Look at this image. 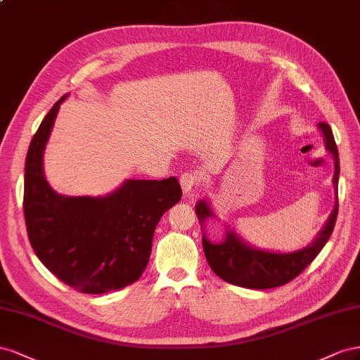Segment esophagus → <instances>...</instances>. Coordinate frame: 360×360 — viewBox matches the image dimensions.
<instances>
[{
	"label": "esophagus",
	"mask_w": 360,
	"mask_h": 360,
	"mask_svg": "<svg viewBox=\"0 0 360 360\" xmlns=\"http://www.w3.org/2000/svg\"><path fill=\"white\" fill-rule=\"evenodd\" d=\"M179 182H181V187H182V191L184 193H190L191 190L196 188L199 186V176L196 173L193 172H187V173H182L181 178H179Z\"/></svg>",
	"instance_id": "esophagus-1"
}]
</instances>
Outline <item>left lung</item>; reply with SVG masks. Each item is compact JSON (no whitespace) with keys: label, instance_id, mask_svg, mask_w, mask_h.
<instances>
[{"label":"left lung","instance_id":"8db88e82","mask_svg":"<svg viewBox=\"0 0 360 360\" xmlns=\"http://www.w3.org/2000/svg\"><path fill=\"white\" fill-rule=\"evenodd\" d=\"M318 129L324 137V145L335 161L333 187L336 191L335 208L327 219L324 228L316 235V238L306 248L291 253H276L269 250L256 249L245 243L233 231H226V237L221 243H212L207 237H202L203 252L211 270L221 277L223 281L232 285L243 286L250 290H269L276 288L295 279L316 255L321 252L326 243L330 238L338 217V179H340V157H338L333 132L327 123H318ZM196 214L199 221L214 217L207 200H199L196 205Z\"/></svg>","mask_w":360,"mask_h":360}]
</instances>
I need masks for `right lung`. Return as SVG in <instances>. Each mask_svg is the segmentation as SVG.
<instances>
[{
    "mask_svg": "<svg viewBox=\"0 0 360 360\" xmlns=\"http://www.w3.org/2000/svg\"><path fill=\"white\" fill-rule=\"evenodd\" d=\"M61 96L40 123L25 160L24 215L37 258L57 279L84 294L122 290L149 262L161 215L178 203V179H128L104 198L63 196L44 174V150Z\"/></svg>",
    "mask_w": 360,
    "mask_h": 360,
    "instance_id": "obj_1",
    "label": "right lung"
}]
</instances>
